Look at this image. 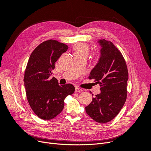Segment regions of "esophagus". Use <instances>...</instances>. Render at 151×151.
Returning <instances> with one entry per match:
<instances>
[{
  "instance_id": "esophagus-1",
  "label": "esophagus",
  "mask_w": 151,
  "mask_h": 151,
  "mask_svg": "<svg viewBox=\"0 0 151 151\" xmlns=\"http://www.w3.org/2000/svg\"><path fill=\"white\" fill-rule=\"evenodd\" d=\"M76 93H79V92H82L83 91V89L79 88H76Z\"/></svg>"
}]
</instances>
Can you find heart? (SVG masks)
Listing matches in <instances>:
<instances>
[{"mask_svg": "<svg viewBox=\"0 0 151 151\" xmlns=\"http://www.w3.org/2000/svg\"><path fill=\"white\" fill-rule=\"evenodd\" d=\"M72 50L75 57L78 55H85L87 57L89 52V47L88 44L84 43H77L73 46ZM95 57L99 58L100 54L96 53L95 55Z\"/></svg>", "mask_w": 151, "mask_h": 151, "instance_id": "b5f03b06", "label": "heart"}]
</instances>
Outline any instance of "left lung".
Instances as JSON below:
<instances>
[{"label": "left lung", "mask_w": 151, "mask_h": 151, "mask_svg": "<svg viewBox=\"0 0 151 151\" xmlns=\"http://www.w3.org/2000/svg\"><path fill=\"white\" fill-rule=\"evenodd\" d=\"M99 43L102 47L101 57L88 78L99 84L101 93L85 108L93 120L104 123L119 113L126 101L129 72L122 53L111 42L103 39Z\"/></svg>", "instance_id": "obj_1"}]
</instances>
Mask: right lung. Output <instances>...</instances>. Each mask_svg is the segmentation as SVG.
Returning <instances> with one entry per match:
<instances>
[{"instance_id": "right-lung-1", "label": "right lung", "mask_w": 151, "mask_h": 151, "mask_svg": "<svg viewBox=\"0 0 151 151\" xmlns=\"http://www.w3.org/2000/svg\"><path fill=\"white\" fill-rule=\"evenodd\" d=\"M68 47L55 40L40 43L31 53L25 69L24 83L27 99L32 110L42 120H51L64 107V99L74 93L71 84L59 86L50 76L55 63Z\"/></svg>"}]
</instances>
